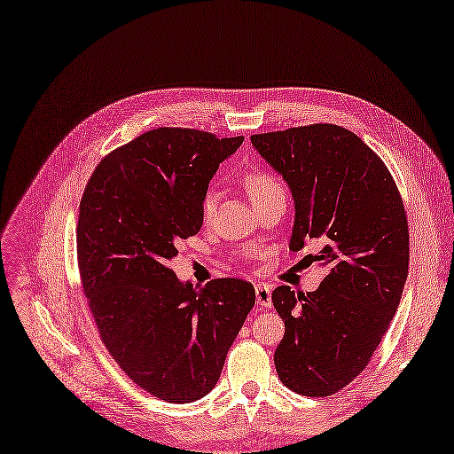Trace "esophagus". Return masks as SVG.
Returning <instances> with one entry per match:
<instances>
[{
	"mask_svg": "<svg viewBox=\"0 0 454 454\" xmlns=\"http://www.w3.org/2000/svg\"><path fill=\"white\" fill-rule=\"evenodd\" d=\"M255 299H258V304L263 308L272 306V289L267 284H255Z\"/></svg>",
	"mask_w": 454,
	"mask_h": 454,
	"instance_id": "obj_1",
	"label": "esophagus"
}]
</instances>
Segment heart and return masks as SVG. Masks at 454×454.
Instances as JSON below:
<instances>
[{"label": "heart", "mask_w": 454, "mask_h": 454, "mask_svg": "<svg viewBox=\"0 0 454 454\" xmlns=\"http://www.w3.org/2000/svg\"><path fill=\"white\" fill-rule=\"evenodd\" d=\"M243 184H245V189H247V192H248V196H250L254 204L267 199V196H270L274 192L284 191L280 182L276 180L274 176H270L269 172H263V170H254V172L245 174ZM213 204H215V192L209 191L206 194V199H204V213L206 215L213 209Z\"/></svg>", "instance_id": "obj_1"}]
</instances>
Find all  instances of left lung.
<instances>
[{
	"label": "left lung",
	"instance_id": "left-lung-1",
	"mask_svg": "<svg viewBox=\"0 0 454 454\" xmlns=\"http://www.w3.org/2000/svg\"><path fill=\"white\" fill-rule=\"evenodd\" d=\"M294 202L289 250L326 269L317 291H272L286 325L274 352L278 379L306 397L338 393L365 369L395 317L408 276V223L380 157L341 126L313 124L252 135Z\"/></svg>",
	"mask_w": 454,
	"mask_h": 454
}]
</instances>
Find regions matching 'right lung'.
<instances>
[{
  "instance_id": "add662e5",
  "label": "right lung",
  "mask_w": 454,
  "mask_h": 454,
  "mask_svg": "<svg viewBox=\"0 0 454 454\" xmlns=\"http://www.w3.org/2000/svg\"><path fill=\"white\" fill-rule=\"evenodd\" d=\"M241 145L199 129L146 131L96 167L80 204L77 263L98 330L128 377L167 403L215 387L255 302L245 280L194 287L170 269L178 243L202 228L216 168Z\"/></svg>"
}]
</instances>
